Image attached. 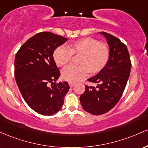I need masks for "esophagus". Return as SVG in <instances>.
<instances>
[{
	"label": "esophagus",
	"instance_id": "1",
	"mask_svg": "<svg viewBox=\"0 0 148 148\" xmlns=\"http://www.w3.org/2000/svg\"><path fill=\"white\" fill-rule=\"evenodd\" d=\"M69 86L71 87H73V86L75 85V82H69Z\"/></svg>",
	"mask_w": 148,
	"mask_h": 148
}]
</instances>
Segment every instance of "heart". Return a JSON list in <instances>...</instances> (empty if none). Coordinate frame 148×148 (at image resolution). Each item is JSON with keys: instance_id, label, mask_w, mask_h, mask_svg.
<instances>
[{"instance_id": "1", "label": "heart", "mask_w": 148, "mask_h": 148, "mask_svg": "<svg viewBox=\"0 0 148 148\" xmlns=\"http://www.w3.org/2000/svg\"><path fill=\"white\" fill-rule=\"evenodd\" d=\"M73 54H80L79 66H68L63 69V79L70 82L80 80L89 74L99 72L105 67L110 57V49L105 43L93 38H85L71 42L69 48L59 46L53 54L56 65L64 66L71 60Z\"/></svg>"}]
</instances>
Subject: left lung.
<instances>
[{
	"label": "left lung",
	"mask_w": 148,
	"mask_h": 148,
	"mask_svg": "<svg viewBox=\"0 0 148 148\" xmlns=\"http://www.w3.org/2000/svg\"><path fill=\"white\" fill-rule=\"evenodd\" d=\"M110 48V57L105 67L96 76L88 79L97 86H85L79 97L83 109L89 113L100 115L108 112L117 103L123 94L130 75L132 62L128 49L120 40L106 32Z\"/></svg>",
	"instance_id": "left-lung-1"
}]
</instances>
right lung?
Returning a JSON list of instances; mask_svg holds the SVG:
<instances>
[{
  "instance_id": "1",
  "label": "right lung",
  "mask_w": 148,
  "mask_h": 148,
  "mask_svg": "<svg viewBox=\"0 0 148 148\" xmlns=\"http://www.w3.org/2000/svg\"><path fill=\"white\" fill-rule=\"evenodd\" d=\"M67 38L50 32L30 38L16 52L14 76L21 95L31 108L42 115H52L62 108L70 87L56 82L60 72L54 51Z\"/></svg>"
}]
</instances>
